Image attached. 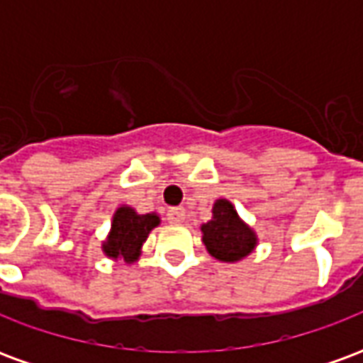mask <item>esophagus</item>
<instances>
[{
  "label": "esophagus",
  "instance_id": "obj_1",
  "mask_svg": "<svg viewBox=\"0 0 363 363\" xmlns=\"http://www.w3.org/2000/svg\"><path fill=\"white\" fill-rule=\"evenodd\" d=\"M184 208H171L169 212H167V220L171 221V223H182L184 221Z\"/></svg>",
  "mask_w": 363,
  "mask_h": 363
}]
</instances>
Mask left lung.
<instances>
[{
	"instance_id": "1",
	"label": "left lung",
	"mask_w": 363,
	"mask_h": 363,
	"mask_svg": "<svg viewBox=\"0 0 363 363\" xmlns=\"http://www.w3.org/2000/svg\"><path fill=\"white\" fill-rule=\"evenodd\" d=\"M202 241L213 259L237 262L257 247V233L245 223L233 204L220 198L212 208V220L202 225Z\"/></svg>"
}]
</instances>
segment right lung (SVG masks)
Here are the masks:
<instances>
[{
  "label": "right lung",
  "instance_id": "1",
  "mask_svg": "<svg viewBox=\"0 0 363 363\" xmlns=\"http://www.w3.org/2000/svg\"><path fill=\"white\" fill-rule=\"evenodd\" d=\"M157 213H138L130 206H120L112 218L111 233L103 243L106 257L126 264H132L142 255V245L150 235V231L159 225Z\"/></svg>",
  "mask_w": 363,
  "mask_h": 363
}]
</instances>
